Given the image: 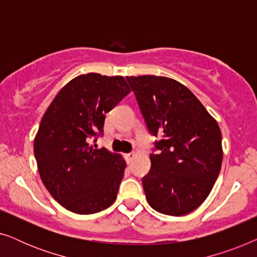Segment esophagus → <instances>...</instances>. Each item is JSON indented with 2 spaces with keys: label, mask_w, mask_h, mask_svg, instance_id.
Segmentation results:
<instances>
[{
  "label": "esophagus",
  "mask_w": 257,
  "mask_h": 257,
  "mask_svg": "<svg viewBox=\"0 0 257 257\" xmlns=\"http://www.w3.org/2000/svg\"><path fill=\"white\" fill-rule=\"evenodd\" d=\"M125 159L127 161V164L132 163V160L135 159V153H128V154H125Z\"/></svg>",
  "instance_id": "34e87169"
}]
</instances>
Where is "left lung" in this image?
Masks as SVG:
<instances>
[{
	"label": "left lung",
	"mask_w": 257,
	"mask_h": 257,
	"mask_svg": "<svg viewBox=\"0 0 257 257\" xmlns=\"http://www.w3.org/2000/svg\"><path fill=\"white\" fill-rule=\"evenodd\" d=\"M158 154L143 178L147 202L157 212L182 216L207 199L222 164V140L215 119L189 89L161 76L126 77Z\"/></svg>",
	"instance_id": "left-lung-1"
}]
</instances>
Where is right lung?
<instances>
[{
    "mask_svg": "<svg viewBox=\"0 0 257 257\" xmlns=\"http://www.w3.org/2000/svg\"><path fill=\"white\" fill-rule=\"evenodd\" d=\"M130 91L121 76H77L42 118L34 140L38 172L52 198L70 212L98 213L117 199L124 158L90 142L103 133L105 114Z\"/></svg>",
    "mask_w": 257,
    "mask_h": 257,
    "instance_id": "1",
    "label": "right lung"
}]
</instances>
